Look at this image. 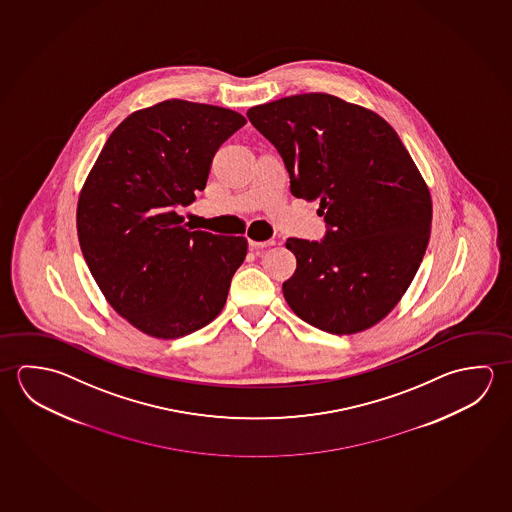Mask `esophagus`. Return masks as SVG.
I'll return each mask as SVG.
<instances>
[{"instance_id":"34e87169","label":"esophagus","mask_w":512,"mask_h":512,"mask_svg":"<svg viewBox=\"0 0 512 512\" xmlns=\"http://www.w3.org/2000/svg\"><path fill=\"white\" fill-rule=\"evenodd\" d=\"M249 245H251V249H254V251H260V249H267V247L276 245V242H274V240H267V242H256V240H251Z\"/></svg>"}]
</instances>
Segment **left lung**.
Returning a JSON list of instances; mask_svg holds the SVG:
<instances>
[{
  "instance_id": "1",
  "label": "left lung",
  "mask_w": 512,
  "mask_h": 512,
  "mask_svg": "<svg viewBox=\"0 0 512 512\" xmlns=\"http://www.w3.org/2000/svg\"><path fill=\"white\" fill-rule=\"evenodd\" d=\"M278 148L295 197L321 200L322 242L288 238L297 269L283 283L297 317L333 335L389 315L416 276L432 224L425 179L382 116L326 93L247 111Z\"/></svg>"
}]
</instances>
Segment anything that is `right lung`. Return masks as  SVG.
I'll return each instance as SVG.
<instances>
[{
    "label": "right lung",
    "instance_id": "obj_1",
    "mask_svg": "<svg viewBox=\"0 0 512 512\" xmlns=\"http://www.w3.org/2000/svg\"><path fill=\"white\" fill-rule=\"evenodd\" d=\"M217 105L165 100L105 141L77 206L80 249L107 303L156 338H179L222 312L247 240L190 231L175 211L204 190L220 145L245 125Z\"/></svg>",
    "mask_w": 512,
    "mask_h": 512
}]
</instances>
